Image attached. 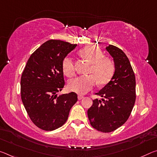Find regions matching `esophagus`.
<instances>
[{
    "label": "esophagus",
    "mask_w": 157,
    "mask_h": 157,
    "mask_svg": "<svg viewBox=\"0 0 157 157\" xmlns=\"http://www.w3.org/2000/svg\"><path fill=\"white\" fill-rule=\"evenodd\" d=\"M78 98L79 100H82V98H84V96H82V95H78Z\"/></svg>",
    "instance_id": "34e87169"
}]
</instances>
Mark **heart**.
<instances>
[{
    "instance_id": "1",
    "label": "heart",
    "mask_w": 157,
    "mask_h": 157,
    "mask_svg": "<svg viewBox=\"0 0 157 157\" xmlns=\"http://www.w3.org/2000/svg\"><path fill=\"white\" fill-rule=\"evenodd\" d=\"M80 54L84 59L91 64L89 73L92 75L79 76L69 82V88L71 91L79 94L87 93L95 85V78L97 82L103 84L107 82L113 76L114 66L110 59L103 58L100 49L94 46H87L80 51ZM63 71L66 76L73 77L75 75L73 60L66 57L63 61Z\"/></svg>"
}]
</instances>
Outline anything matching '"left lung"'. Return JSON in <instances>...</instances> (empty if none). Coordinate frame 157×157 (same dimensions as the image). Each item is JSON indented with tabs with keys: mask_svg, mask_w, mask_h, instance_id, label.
I'll return each mask as SVG.
<instances>
[{
	"mask_svg": "<svg viewBox=\"0 0 157 157\" xmlns=\"http://www.w3.org/2000/svg\"><path fill=\"white\" fill-rule=\"evenodd\" d=\"M113 57L114 72L110 81L96 94L101 100H93L87 111L91 125L96 130L109 133L127 121L136 101V78L128 57L118 47H105Z\"/></svg>",
	"mask_w": 157,
	"mask_h": 157,
	"instance_id": "8db88e82",
	"label": "left lung"
}]
</instances>
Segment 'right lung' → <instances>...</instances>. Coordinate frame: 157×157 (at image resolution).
<instances>
[{
  "mask_svg": "<svg viewBox=\"0 0 157 157\" xmlns=\"http://www.w3.org/2000/svg\"><path fill=\"white\" fill-rule=\"evenodd\" d=\"M77 44L49 40L31 54L21 78V97L35 125L44 131L61 127L78 101L75 92L57 96L63 88V61Z\"/></svg>",
  "mask_w": 157,
  "mask_h": 157,
  "instance_id": "obj_1",
  "label": "right lung"
}]
</instances>
